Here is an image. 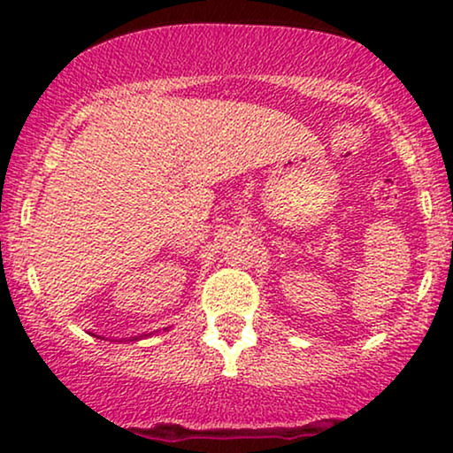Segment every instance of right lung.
<instances>
[{"instance_id": "add662e5", "label": "right lung", "mask_w": 453, "mask_h": 453, "mask_svg": "<svg viewBox=\"0 0 453 453\" xmlns=\"http://www.w3.org/2000/svg\"><path fill=\"white\" fill-rule=\"evenodd\" d=\"M140 338H146V334H144V336H134V338H129V342H135V340H140Z\"/></svg>"}]
</instances>
